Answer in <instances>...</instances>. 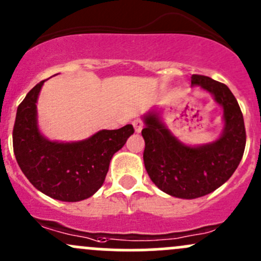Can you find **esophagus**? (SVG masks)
<instances>
[{"label":"esophagus","instance_id":"esophagus-1","mask_svg":"<svg viewBox=\"0 0 261 261\" xmlns=\"http://www.w3.org/2000/svg\"><path fill=\"white\" fill-rule=\"evenodd\" d=\"M132 124H133L134 130H136L137 133H139V132L142 130V128H143V122H142L141 119H134L133 122H132Z\"/></svg>","mask_w":261,"mask_h":261}]
</instances>
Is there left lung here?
Instances as JSON below:
<instances>
[{
	"mask_svg": "<svg viewBox=\"0 0 261 261\" xmlns=\"http://www.w3.org/2000/svg\"><path fill=\"white\" fill-rule=\"evenodd\" d=\"M191 85L214 95L224 109V130L219 139L202 146L179 142L158 117L144 115L142 130L146 148L143 161L153 184L178 198H197L219 189L238 168L246 143L245 124L238 100L222 83L203 75H192Z\"/></svg>",
	"mask_w": 261,
	"mask_h": 261,
	"instance_id": "obj_1",
	"label": "left lung"
}]
</instances>
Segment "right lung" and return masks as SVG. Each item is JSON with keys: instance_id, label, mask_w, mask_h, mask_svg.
<instances>
[{"instance_id": "obj_1", "label": "right lung", "mask_w": 261, "mask_h": 261, "mask_svg": "<svg viewBox=\"0 0 261 261\" xmlns=\"http://www.w3.org/2000/svg\"><path fill=\"white\" fill-rule=\"evenodd\" d=\"M45 80L29 91L16 113L12 132L16 161L29 181L46 196L65 202L85 200L104 184L115 152L125 144L133 125L99 130L71 143L51 142L37 127V98Z\"/></svg>"}]
</instances>
